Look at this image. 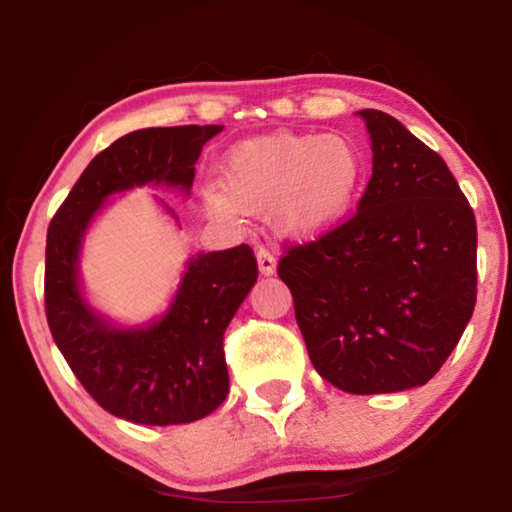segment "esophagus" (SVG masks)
<instances>
[{"instance_id":"esophagus-1","label":"esophagus","mask_w":512,"mask_h":512,"mask_svg":"<svg viewBox=\"0 0 512 512\" xmlns=\"http://www.w3.org/2000/svg\"><path fill=\"white\" fill-rule=\"evenodd\" d=\"M256 261H258V272H261V275H265V277L272 275V272L277 270V258L272 256L268 249H263V247L258 249L256 251Z\"/></svg>"}]
</instances>
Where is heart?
Returning a JSON list of instances; mask_svg holds the SVG:
<instances>
[{
    "instance_id": "b5f03b06",
    "label": "heart",
    "mask_w": 512,
    "mask_h": 512,
    "mask_svg": "<svg viewBox=\"0 0 512 512\" xmlns=\"http://www.w3.org/2000/svg\"><path fill=\"white\" fill-rule=\"evenodd\" d=\"M366 163L352 139L324 132H270L226 153L219 186L202 191L223 221L268 209L272 228L291 240H317L345 219Z\"/></svg>"
}]
</instances>
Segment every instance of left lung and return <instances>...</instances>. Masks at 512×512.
<instances>
[{
	"instance_id": "1",
	"label": "left lung",
	"mask_w": 512,
	"mask_h": 512,
	"mask_svg": "<svg viewBox=\"0 0 512 512\" xmlns=\"http://www.w3.org/2000/svg\"><path fill=\"white\" fill-rule=\"evenodd\" d=\"M373 177L347 223L279 261L317 373L347 394L422 387L475 307L478 230L445 160L401 121L356 111Z\"/></svg>"
}]
</instances>
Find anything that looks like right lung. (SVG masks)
I'll return each mask as SVG.
<instances>
[{
	"instance_id": "obj_1",
	"label": "right lung",
	"mask_w": 512,
	"mask_h": 512,
	"mask_svg": "<svg viewBox=\"0 0 512 512\" xmlns=\"http://www.w3.org/2000/svg\"><path fill=\"white\" fill-rule=\"evenodd\" d=\"M221 130L223 125H177L116 139L90 160L48 226L46 319L55 345L88 394L132 424H188L226 401L223 333L256 284V258L247 244L200 251L186 261L163 314L118 324L83 291V242L114 195L142 186L191 195L202 146ZM153 200L179 221L158 195Z\"/></svg>"
}]
</instances>
